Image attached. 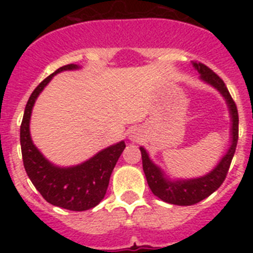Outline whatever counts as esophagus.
Instances as JSON below:
<instances>
[{"mask_svg":"<svg viewBox=\"0 0 253 253\" xmlns=\"http://www.w3.org/2000/svg\"><path fill=\"white\" fill-rule=\"evenodd\" d=\"M140 134H142V131L139 130V129L137 128H133L130 131H129V139L130 140H138L140 138Z\"/></svg>","mask_w":253,"mask_h":253,"instance_id":"obj_1","label":"esophagus"}]
</instances>
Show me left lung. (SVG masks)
Instances as JSON below:
<instances>
[{
  "mask_svg": "<svg viewBox=\"0 0 253 253\" xmlns=\"http://www.w3.org/2000/svg\"><path fill=\"white\" fill-rule=\"evenodd\" d=\"M193 67L199 72L200 80L203 82L214 87L223 96L228 106L232 122L231 144L228 147L224 156L219 160L216 166L211 171L208 172L207 175L194 178H173L172 180L163 172L160 166H157L149 158L148 152L144 149V147L139 148L140 153H142L143 171H144L147 182H148L152 193L163 202L173 205H181V207L194 205L202 202L205 198L211 195L223 184L229 166H231L232 158L236 152L237 140H238V111H237L236 104H234L232 96L229 95V91L225 87L224 82L205 64L193 62Z\"/></svg>",
  "mask_w": 253,
  "mask_h": 253,
  "instance_id": "8db88e82",
  "label": "left lung"
}]
</instances>
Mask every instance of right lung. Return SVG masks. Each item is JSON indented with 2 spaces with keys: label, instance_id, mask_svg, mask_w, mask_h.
Here are the masks:
<instances>
[{
  "label": "right lung",
  "instance_id": "1",
  "mask_svg": "<svg viewBox=\"0 0 253 253\" xmlns=\"http://www.w3.org/2000/svg\"><path fill=\"white\" fill-rule=\"evenodd\" d=\"M80 68L81 67L78 64H67L40 82L29 97L20 126L24 167L35 189L51 205L73 211L91 209L104 199L111 172L125 148V142L122 140L97 152L90 160L80 165L60 167L46 160L33 143L30 135V119L38 96L55 75L63 71H75Z\"/></svg>",
  "mask_w": 253,
  "mask_h": 253
}]
</instances>
